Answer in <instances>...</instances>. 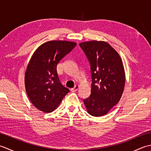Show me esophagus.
<instances>
[{
    "instance_id": "esophagus-1",
    "label": "esophagus",
    "mask_w": 151,
    "mask_h": 151,
    "mask_svg": "<svg viewBox=\"0 0 151 151\" xmlns=\"http://www.w3.org/2000/svg\"><path fill=\"white\" fill-rule=\"evenodd\" d=\"M78 88H79V86L78 85H76L75 87H74L73 88H72L71 89H70V91H71L72 92H75V91H77L78 89Z\"/></svg>"
}]
</instances>
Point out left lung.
<instances>
[{"label":"left lung","mask_w":151,"mask_h":151,"mask_svg":"<svg viewBox=\"0 0 151 151\" xmlns=\"http://www.w3.org/2000/svg\"><path fill=\"white\" fill-rule=\"evenodd\" d=\"M79 45L90 63L92 78L91 95L84 103L92 116H102L118 103L123 93V63L117 51L105 41H86Z\"/></svg>","instance_id":"left-lung-1"}]
</instances>
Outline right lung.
I'll return each instance as SVG.
<instances>
[{
    "instance_id": "1",
    "label": "right lung",
    "mask_w": 151,
    "mask_h": 151,
    "mask_svg": "<svg viewBox=\"0 0 151 151\" xmlns=\"http://www.w3.org/2000/svg\"><path fill=\"white\" fill-rule=\"evenodd\" d=\"M76 45L72 41H47L32 56L24 75L25 88L31 102L40 111L52 112L69 92L60 82L56 67Z\"/></svg>"
}]
</instances>
